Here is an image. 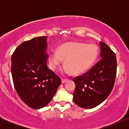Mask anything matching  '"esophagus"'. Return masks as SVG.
Instances as JSON below:
<instances>
[{
  "instance_id": "obj_1",
  "label": "esophagus",
  "mask_w": 129,
  "mask_h": 129,
  "mask_svg": "<svg viewBox=\"0 0 129 129\" xmlns=\"http://www.w3.org/2000/svg\"><path fill=\"white\" fill-rule=\"evenodd\" d=\"M68 81V79H62V83H66L67 81Z\"/></svg>"
}]
</instances>
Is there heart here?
<instances>
[{
    "label": "heart",
    "instance_id": "heart-1",
    "mask_svg": "<svg viewBox=\"0 0 129 129\" xmlns=\"http://www.w3.org/2000/svg\"><path fill=\"white\" fill-rule=\"evenodd\" d=\"M98 48L93 44L68 42L61 45L58 50H53L50 57V69L54 70L65 60L63 73L81 74L93 66L98 56Z\"/></svg>",
    "mask_w": 129,
    "mask_h": 129
}]
</instances>
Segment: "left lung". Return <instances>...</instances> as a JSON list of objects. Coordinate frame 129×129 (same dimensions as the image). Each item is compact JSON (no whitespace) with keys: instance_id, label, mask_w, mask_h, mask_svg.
Returning <instances> with one entry per match:
<instances>
[{"instance_id":"8db88e82","label":"left lung","mask_w":129,"mask_h":129,"mask_svg":"<svg viewBox=\"0 0 129 129\" xmlns=\"http://www.w3.org/2000/svg\"><path fill=\"white\" fill-rule=\"evenodd\" d=\"M101 59L81 76L73 78V101L81 108L92 109L110 94L116 75V57L105 43L100 42Z\"/></svg>"}]
</instances>
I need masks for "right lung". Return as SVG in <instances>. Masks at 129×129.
I'll return each mask as SVG.
<instances>
[{
  "label": "right lung",
  "mask_w": 129,
  "mask_h": 129,
  "mask_svg": "<svg viewBox=\"0 0 129 129\" xmlns=\"http://www.w3.org/2000/svg\"><path fill=\"white\" fill-rule=\"evenodd\" d=\"M47 37L22 42L11 56V75L17 94L34 109L44 107L52 100L61 80L47 67Z\"/></svg>",
  "instance_id": "right-lung-1"
}]
</instances>
